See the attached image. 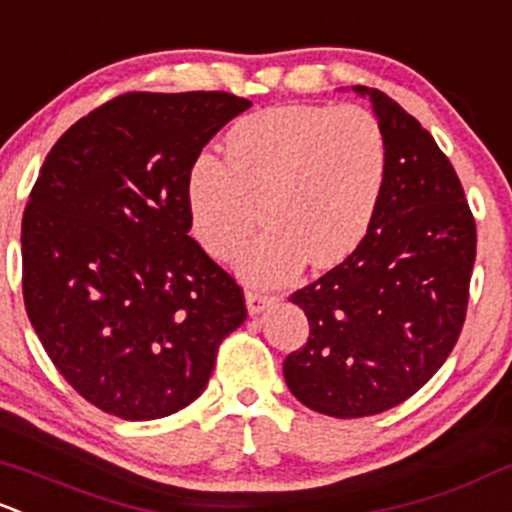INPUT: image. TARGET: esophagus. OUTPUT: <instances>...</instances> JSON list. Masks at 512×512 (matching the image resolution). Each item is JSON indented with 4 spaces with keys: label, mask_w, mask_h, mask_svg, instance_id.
Segmentation results:
<instances>
[{
    "label": "esophagus",
    "mask_w": 512,
    "mask_h": 512,
    "mask_svg": "<svg viewBox=\"0 0 512 512\" xmlns=\"http://www.w3.org/2000/svg\"><path fill=\"white\" fill-rule=\"evenodd\" d=\"M245 304H247V311L255 316V314H262V311L277 304V297H272V294H262V292H247Z\"/></svg>",
    "instance_id": "34e87169"
}]
</instances>
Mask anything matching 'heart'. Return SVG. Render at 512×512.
<instances>
[{
  "label": "heart",
  "instance_id": "b5f03b06",
  "mask_svg": "<svg viewBox=\"0 0 512 512\" xmlns=\"http://www.w3.org/2000/svg\"><path fill=\"white\" fill-rule=\"evenodd\" d=\"M387 181L380 122L355 105H279L225 134V161L198 154L186 176V213L208 255L228 260L250 235L260 203L265 230L240 250L250 284L346 260L365 240Z\"/></svg>",
  "mask_w": 512,
  "mask_h": 512
}]
</instances>
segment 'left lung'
I'll return each instance as SVG.
<instances>
[{"label":"left lung","mask_w":512,"mask_h":512,"mask_svg":"<svg viewBox=\"0 0 512 512\" xmlns=\"http://www.w3.org/2000/svg\"><path fill=\"white\" fill-rule=\"evenodd\" d=\"M387 139V181L368 235L289 301L309 338L284 360L301 405L338 419L392 410L459 341L476 262V220L459 176L410 112L365 85Z\"/></svg>","instance_id":"left-lung-1"}]
</instances>
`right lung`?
<instances>
[{
  "label": "right lung",
  "mask_w": 512,
  "mask_h": 512,
  "mask_svg": "<svg viewBox=\"0 0 512 512\" xmlns=\"http://www.w3.org/2000/svg\"><path fill=\"white\" fill-rule=\"evenodd\" d=\"M252 102L125 93L53 144L21 220L26 314L58 373L98 410L169 417L191 405L242 287L188 235L186 176Z\"/></svg>",
  "instance_id": "right-lung-1"
}]
</instances>
